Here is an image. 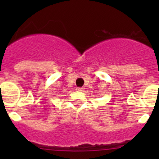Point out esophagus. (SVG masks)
Wrapping results in <instances>:
<instances>
[{
	"mask_svg": "<svg viewBox=\"0 0 159 159\" xmlns=\"http://www.w3.org/2000/svg\"><path fill=\"white\" fill-rule=\"evenodd\" d=\"M76 90L78 91H84V88H77Z\"/></svg>",
	"mask_w": 159,
	"mask_h": 159,
	"instance_id": "34e87169",
	"label": "esophagus"
}]
</instances>
